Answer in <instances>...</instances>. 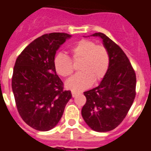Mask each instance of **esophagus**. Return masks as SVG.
<instances>
[{"instance_id":"obj_1","label":"esophagus","mask_w":151,"mask_h":151,"mask_svg":"<svg viewBox=\"0 0 151 151\" xmlns=\"http://www.w3.org/2000/svg\"><path fill=\"white\" fill-rule=\"evenodd\" d=\"M71 94H72V96H73V97H75L77 95V92L74 91V90H72V91H71Z\"/></svg>"}]
</instances>
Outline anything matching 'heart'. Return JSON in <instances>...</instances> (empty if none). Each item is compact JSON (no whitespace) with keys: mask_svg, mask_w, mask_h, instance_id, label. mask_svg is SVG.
<instances>
[{"mask_svg":"<svg viewBox=\"0 0 151 151\" xmlns=\"http://www.w3.org/2000/svg\"><path fill=\"white\" fill-rule=\"evenodd\" d=\"M71 61H80L77 70L80 73L66 82V86L73 90H83L93 83L103 79L109 67V55L103 45H96L93 41L81 39L70 49ZM70 60L64 54L59 53L54 58V68L56 73L63 77H70L74 72Z\"/></svg>","mask_w":151,"mask_h":151,"instance_id":"b5f03b06","label":"heart"}]
</instances>
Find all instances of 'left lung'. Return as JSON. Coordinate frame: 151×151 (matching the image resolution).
<instances>
[{"label":"left lung","mask_w":151,"mask_h":151,"mask_svg":"<svg viewBox=\"0 0 151 151\" xmlns=\"http://www.w3.org/2000/svg\"><path fill=\"white\" fill-rule=\"evenodd\" d=\"M91 36L102 39L109 55L108 71L99 86L83 93L86 102L81 114L95 132L113 130L124 120L135 97L136 75L120 47L102 32Z\"/></svg>","instance_id":"obj_1"}]
</instances>
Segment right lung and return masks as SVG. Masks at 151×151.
I'll return each mask as SVG.
<instances>
[{
    "label": "right lung",
    "instance_id": "obj_1",
    "mask_svg": "<svg viewBox=\"0 0 151 151\" xmlns=\"http://www.w3.org/2000/svg\"><path fill=\"white\" fill-rule=\"evenodd\" d=\"M71 35L45 34L24 48L17 58L12 90L18 112L32 128L47 132L57 125L65 106L71 99L70 90L54 68V58L61 45Z\"/></svg>",
    "mask_w": 151,
    "mask_h": 151
}]
</instances>
